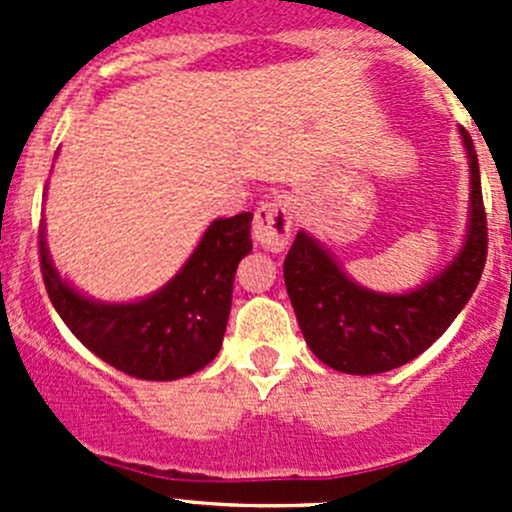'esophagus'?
<instances>
[{"instance_id": "34e87169", "label": "esophagus", "mask_w": 512, "mask_h": 512, "mask_svg": "<svg viewBox=\"0 0 512 512\" xmlns=\"http://www.w3.org/2000/svg\"><path fill=\"white\" fill-rule=\"evenodd\" d=\"M292 213V200L287 195H275V198L265 200L255 210V223H252V237L257 245L270 252L285 250L294 225Z\"/></svg>"}]
</instances>
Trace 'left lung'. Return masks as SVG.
Returning <instances> with one entry per match:
<instances>
[{
	"label": "left lung",
	"mask_w": 512,
	"mask_h": 512,
	"mask_svg": "<svg viewBox=\"0 0 512 512\" xmlns=\"http://www.w3.org/2000/svg\"><path fill=\"white\" fill-rule=\"evenodd\" d=\"M471 168V203L461 250L438 275L401 294L374 292L354 282L337 257L299 230L285 257V285L304 342L342 374L391 371L426 352L461 314L478 287L488 252L476 148L458 128Z\"/></svg>",
	"instance_id": "left-lung-1"
}]
</instances>
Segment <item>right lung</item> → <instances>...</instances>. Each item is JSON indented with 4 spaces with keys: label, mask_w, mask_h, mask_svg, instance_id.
<instances>
[{
    "label": "right lung",
    "mask_w": 512,
    "mask_h": 512,
    "mask_svg": "<svg viewBox=\"0 0 512 512\" xmlns=\"http://www.w3.org/2000/svg\"><path fill=\"white\" fill-rule=\"evenodd\" d=\"M252 213L208 225L185 265L148 297L101 302L59 275L39 227L41 275L74 337L113 369L146 381H175L208 366L223 347L232 280L252 250Z\"/></svg>",
    "instance_id": "obj_1"
}]
</instances>
